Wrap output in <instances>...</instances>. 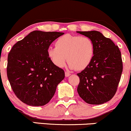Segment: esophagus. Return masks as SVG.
Returning <instances> with one entry per match:
<instances>
[{"instance_id":"34e87169","label":"esophagus","mask_w":131,"mask_h":131,"mask_svg":"<svg viewBox=\"0 0 131 131\" xmlns=\"http://www.w3.org/2000/svg\"><path fill=\"white\" fill-rule=\"evenodd\" d=\"M70 74H70V73H69L68 71H66L65 72V77H68Z\"/></svg>"}]
</instances>
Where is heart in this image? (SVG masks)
<instances>
[{
	"label": "heart",
	"mask_w": 131,
	"mask_h": 131,
	"mask_svg": "<svg viewBox=\"0 0 131 131\" xmlns=\"http://www.w3.org/2000/svg\"><path fill=\"white\" fill-rule=\"evenodd\" d=\"M47 54L56 67L62 68L68 58L70 69L83 70L91 62L94 45L88 37L66 34L57 38L55 47H49Z\"/></svg>",
	"instance_id": "1"
}]
</instances>
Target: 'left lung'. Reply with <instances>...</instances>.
<instances>
[{
    "instance_id": "8db88e82",
    "label": "left lung",
    "mask_w": 131,
    "mask_h": 131,
    "mask_svg": "<svg viewBox=\"0 0 131 131\" xmlns=\"http://www.w3.org/2000/svg\"><path fill=\"white\" fill-rule=\"evenodd\" d=\"M77 33L88 37L94 45V55L90 65L78 73L77 91L86 103L101 104L116 94L123 72V61L118 47L97 31Z\"/></svg>"
}]
</instances>
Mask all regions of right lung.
I'll return each mask as SVG.
<instances>
[{
  "label": "right lung",
  "instance_id": "right-lung-1",
  "mask_svg": "<svg viewBox=\"0 0 131 131\" xmlns=\"http://www.w3.org/2000/svg\"><path fill=\"white\" fill-rule=\"evenodd\" d=\"M63 34L33 31L12 47L8 54L7 77L14 93L23 103L45 105L64 79V70L56 67L47 54L51 43Z\"/></svg>",
  "mask_w": 131,
  "mask_h": 131
}]
</instances>
